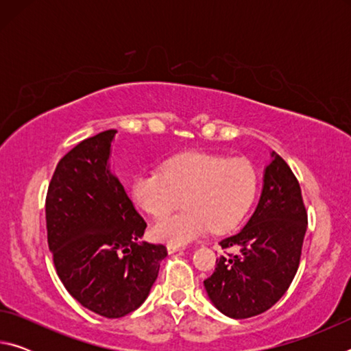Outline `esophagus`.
<instances>
[{"mask_svg": "<svg viewBox=\"0 0 351 351\" xmlns=\"http://www.w3.org/2000/svg\"><path fill=\"white\" fill-rule=\"evenodd\" d=\"M167 251H169V254H173V252H178V251H182V247L180 246V245H167Z\"/></svg>", "mask_w": 351, "mask_h": 351, "instance_id": "34e87169", "label": "esophagus"}]
</instances>
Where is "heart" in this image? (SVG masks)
<instances>
[{
    "label": "heart",
    "instance_id": "heart-1",
    "mask_svg": "<svg viewBox=\"0 0 351 351\" xmlns=\"http://www.w3.org/2000/svg\"><path fill=\"white\" fill-rule=\"evenodd\" d=\"M257 171L246 159L184 153L162 170L142 171L133 180L134 203L153 217H162L184 201L186 209L158 219V240L184 245L212 228L223 234L239 224L257 195Z\"/></svg>",
    "mask_w": 351,
    "mask_h": 351
}]
</instances>
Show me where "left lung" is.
<instances>
[{
	"instance_id": "obj_1",
	"label": "left lung",
	"mask_w": 351,
	"mask_h": 351,
	"mask_svg": "<svg viewBox=\"0 0 351 351\" xmlns=\"http://www.w3.org/2000/svg\"><path fill=\"white\" fill-rule=\"evenodd\" d=\"M257 209L239 234L219 241L237 254L217 258L204 288L213 305L232 319L269 310L287 293L299 268L306 232V209L289 165L271 153Z\"/></svg>"
}]
</instances>
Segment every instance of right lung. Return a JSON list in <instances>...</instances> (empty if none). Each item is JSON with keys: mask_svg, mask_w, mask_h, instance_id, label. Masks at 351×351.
<instances>
[{"mask_svg": "<svg viewBox=\"0 0 351 351\" xmlns=\"http://www.w3.org/2000/svg\"><path fill=\"white\" fill-rule=\"evenodd\" d=\"M106 130L77 144L58 161L47 189V245L57 276L88 310L117 319L144 304L167 255L139 239L147 223L111 173Z\"/></svg>", "mask_w": 351, "mask_h": 351, "instance_id": "add662e5", "label": "right lung"}]
</instances>
